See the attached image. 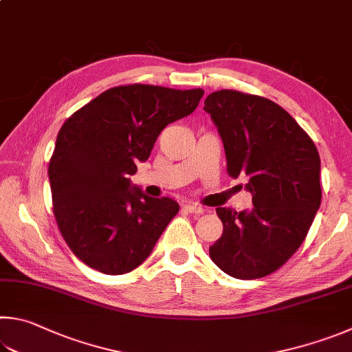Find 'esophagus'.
<instances>
[{
    "label": "esophagus",
    "mask_w": 352,
    "mask_h": 352,
    "mask_svg": "<svg viewBox=\"0 0 352 352\" xmlns=\"http://www.w3.org/2000/svg\"><path fill=\"white\" fill-rule=\"evenodd\" d=\"M184 210H186V212H189V214H203L204 208L200 206V204L189 203V204H184Z\"/></svg>",
    "instance_id": "obj_1"
}]
</instances>
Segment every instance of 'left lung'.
<instances>
[{
    "instance_id": "left-lung-1",
    "label": "left lung",
    "mask_w": 352,
    "mask_h": 352,
    "mask_svg": "<svg viewBox=\"0 0 352 352\" xmlns=\"http://www.w3.org/2000/svg\"><path fill=\"white\" fill-rule=\"evenodd\" d=\"M232 178L246 175L251 212L217 208L223 234L209 255L228 276L252 280L276 272L306 239L320 208V157L282 106L260 95L221 89L204 100Z\"/></svg>"
}]
</instances>
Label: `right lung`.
I'll list each match as a JSON object with an SVG mask.
<instances>
[{
  "instance_id": "add662e5",
  "label": "right lung",
  "mask_w": 352,
  "mask_h": 352,
  "mask_svg": "<svg viewBox=\"0 0 352 352\" xmlns=\"http://www.w3.org/2000/svg\"><path fill=\"white\" fill-rule=\"evenodd\" d=\"M203 94L138 82L111 87L61 126L49 162L54 215L82 263L121 276L148 258L180 208L129 189V175L149 158L160 132L192 113Z\"/></svg>"
}]
</instances>
